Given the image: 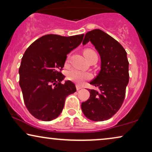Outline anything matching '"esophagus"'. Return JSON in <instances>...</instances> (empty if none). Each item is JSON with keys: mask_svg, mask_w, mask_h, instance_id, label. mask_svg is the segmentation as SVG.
Segmentation results:
<instances>
[{"mask_svg": "<svg viewBox=\"0 0 152 152\" xmlns=\"http://www.w3.org/2000/svg\"><path fill=\"white\" fill-rule=\"evenodd\" d=\"M81 88H82V86H80V85H77V84L76 85V89H77V90H80V89H81Z\"/></svg>", "mask_w": 152, "mask_h": 152, "instance_id": "esophagus-1", "label": "esophagus"}]
</instances>
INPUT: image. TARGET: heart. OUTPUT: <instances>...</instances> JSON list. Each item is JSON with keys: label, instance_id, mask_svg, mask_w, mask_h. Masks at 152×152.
Returning <instances> with one entry per match:
<instances>
[{"label": "heart", "instance_id": "heart-1", "mask_svg": "<svg viewBox=\"0 0 152 152\" xmlns=\"http://www.w3.org/2000/svg\"><path fill=\"white\" fill-rule=\"evenodd\" d=\"M84 55L88 61L94 56H97L96 53L93 50L89 48L84 50ZM68 59H69V57H68L67 61ZM92 77V74L90 72H83L77 69H72L67 72V78L68 80L77 83V84H82L85 81L91 80Z\"/></svg>", "mask_w": 152, "mask_h": 152}]
</instances>
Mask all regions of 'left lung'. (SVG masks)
<instances>
[{"mask_svg": "<svg viewBox=\"0 0 152 152\" xmlns=\"http://www.w3.org/2000/svg\"><path fill=\"white\" fill-rule=\"evenodd\" d=\"M91 41L101 57V70L90 84L99 91L89 89L90 97L82 103L83 113L93 121H104L115 115L123 103L129 83L126 52L119 42L99 29L87 32L83 44Z\"/></svg>", "mask_w": 152, "mask_h": 152, "instance_id": "1", "label": "left lung"}]
</instances>
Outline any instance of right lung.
Wrapping results in <instances>:
<instances>
[{
    "label": "right lung",
    "mask_w": 152,
    "mask_h": 152,
    "mask_svg": "<svg viewBox=\"0 0 152 152\" xmlns=\"http://www.w3.org/2000/svg\"><path fill=\"white\" fill-rule=\"evenodd\" d=\"M84 34H47L25 52L19 68V85L24 103L37 119L50 121L61 113L66 97L76 91L70 81L61 84L67 54L82 43Z\"/></svg>",
    "instance_id": "1"
}]
</instances>
